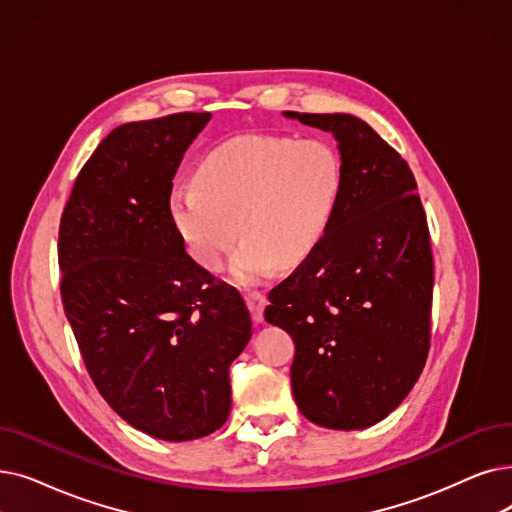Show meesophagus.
<instances>
[{
    "label": "esophagus",
    "mask_w": 512,
    "mask_h": 512,
    "mask_svg": "<svg viewBox=\"0 0 512 512\" xmlns=\"http://www.w3.org/2000/svg\"><path fill=\"white\" fill-rule=\"evenodd\" d=\"M244 301H247V307L251 311L253 320L261 322L263 320V309H265V305H268V297H265L259 291H247V293H244Z\"/></svg>",
    "instance_id": "obj_1"
}]
</instances>
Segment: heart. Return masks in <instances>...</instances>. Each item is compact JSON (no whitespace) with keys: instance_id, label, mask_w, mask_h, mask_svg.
Wrapping results in <instances>:
<instances>
[{"instance_id":"b5f03b06","label":"heart","mask_w":512,"mask_h":512,"mask_svg":"<svg viewBox=\"0 0 512 512\" xmlns=\"http://www.w3.org/2000/svg\"><path fill=\"white\" fill-rule=\"evenodd\" d=\"M343 188L337 152L326 142L240 136L213 148L196 184L175 186L169 213L192 257L217 272L240 236L232 272L257 282L276 263L293 268L322 242Z\"/></svg>"}]
</instances>
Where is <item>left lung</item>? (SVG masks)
<instances>
[{
    "instance_id": "left-lung-1",
    "label": "left lung",
    "mask_w": 512,
    "mask_h": 512,
    "mask_svg": "<svg viewBox=\"0 0 512 512\" xmlns=\"http://www.w3.org/2000/svg\"><path fill=\"white\" fill-rule=\"evenodd\" d=\"M339 140L343 188L330 226L274 286L265 320L295 341L291 387L305 418L366 429L393 412L431 347L433 251L414 173L351 115L286 113Z\"/></svg>"
}]
</instances>
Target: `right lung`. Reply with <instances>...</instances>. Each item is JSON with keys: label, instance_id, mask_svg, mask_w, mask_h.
I'll return each instance as SVG.
<instances>
[{"label": "right lung", "instance_id": "1", "mask_svg": "<svg viewBox=\"0 0 512 512\" xmlns=\"http://www.w3.org/2000/svg\"><path fill=\"white\" fill-rule=\"evenodd\" d=\"M211 113L110 131L60 217V297L83 364L131 427L167 441L224 425L230 364L251 339L236 288L188 253L169 213L173 175Z\"/></svg>", "mask_w": 512, "mask_h": 512}]
</instances>
